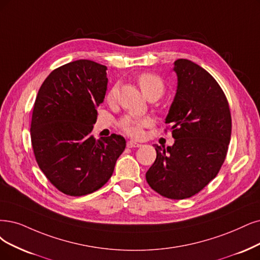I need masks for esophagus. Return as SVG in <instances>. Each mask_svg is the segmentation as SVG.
Here are the masks:
<instances>
[{
	"label": "esophagus",
	"mask_w": 260,
	"mask_h": 260,
	"mask_svg": "<svg viewBox=\"0 0 260 260\" xmlns=\"http://www.w3.org/2000/svg\"><path fill=\"white\" fill-rule=\"evenodd\" d=\"M126 146H127V148H139V147H141L140 143H138V142H136V141H134V140L127 141Z\"/></svg>",
	"instance_id": "esophagus-1"
}]
</instances>
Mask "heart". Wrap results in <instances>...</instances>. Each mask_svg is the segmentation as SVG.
<instances>
[{
	"label": "heart",
	"mask_w": 260,
	"mask_h": 260,
	"mask_svg": "<svg viewBox=\"0 0 260 260\" xmlns=\"http://www.w3.org/2000/svg\"><path fill=\"white\" fill-rule=\"evenodd\" d=\"M137 81L142 93L147 98H150L151 95L160 96L162 92H164V82H162L158 76L152 73H143L139 75ZM118 91V85H113L107 95H106V102L108 104H113L115 100H117ZM152 122L153 121L150 117H136V115L127 114L120 120L119 126L128 136L138 138L142 135V129L145 127H149L150 125H152Z\"/></svg>",
	"instance_id": "heart-1"
}]
</instances>
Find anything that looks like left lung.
<instances>
[{"label":"left lung","instance_id":"8db88e82","mask_svg":"<svg viewBox=\"0 0 260 260\" xmlns=\"http://www.w3.org/2000/svg\"><path fill=\"white\" fill-rule=\"evenodd\" d=\"M175 100L166 117L175 143L154 145L156 159L146 174L159 195L184 199L212 181L225 160L232 136V115L226 96L203 67L186 59L175 62Z\"/></svg>","mask_w":260,"mask_h":260}]
</instances>
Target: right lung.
<instances>
[{"label":"right lung","instance_id":"add662e5","mask_svg":"<svg viewBox=\"0 0 260 260\" xmlns=\"http://www.w3.org/2000/svg\"><path fill=\"white\" fill-rule=\"evenodd\" d=\"M107 67L77 60L57 67L36 96L31 140L38 166L62 193L84 196L107 183L126 141L95 139L92 131L107 90Z\"/></svg>","mask_w":260,"mask_h":260}]
</instances>
